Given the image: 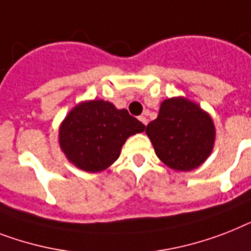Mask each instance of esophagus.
Segmentation results:
<instances>
[{
  "label": "esophagus",
  "instance_id": "1",
  "mask_svg": "<svg viewBox=\"0 0 251 251\" xmlns=\"http://www.w3.org/2000/svg\"><path fill=\"white\" fill-rule=\"evenodd\" d=\"M139 120H140V122H142V124H143V125H146V126H147V124H148V119H147L146 116H140Z\"/></svg>",
  "mask_w": 251,
  "mask_h": 251
}]
</instances>
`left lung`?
Instances as JSON below:
<instances>
[{"mask_svg": "<svg viewBox=\"0 0 251 251\" xmlns=\"http://www.w3.org/2000/svg\"><path fill=\"white\" fill-rule=\"evenodd\" d=\"M146 134L157 157L176 172H191L207 160L215 144L211 116L184 97L165 99Z\"/></svg>", "mask_w": 251, "mask_h": 251, "instance_id": "1", "label": "left lung"}]
</instances>
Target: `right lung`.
Instances as JSON below:
<instances>
[{
    "mask_svg": "<svg viewBox=\"0 0 251 251\" xmlns=\"http://www.w3.org/2000/svg\"><path fill=\"white\" fill-rule=\"evenodd\" d=\"M144 130L146 126L127 109L103 99L83 100L59 125V147L77 169L99 173L120 157L127 138Z\"/></svg>",
    "mask_w": 251,
    "mask_h": 251,
    "instance_id": "add662e5",
    "label": "right lung"
}]
</instances>
